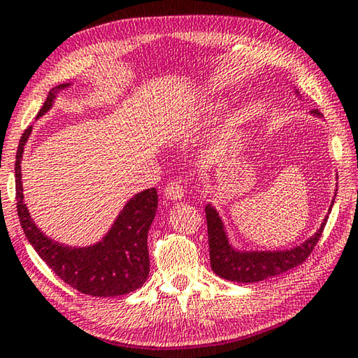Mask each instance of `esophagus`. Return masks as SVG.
I'll list each match as a JSON object with an SVG mask.
<instances>
[{
  "label": "esophagus",
  "mask_w": 358,
  "mask_h": 358,
  "mask_svg": "<svg viewBox=\"0 0 358 358\" xmlns=\"http://www.w3.org/2000/svg\"><path fill=\"white\" fill-rule=\"evenodd\" d=\"M164 196L167 197L170 201H181L185 196V188L183 183L180 180H172L169 181L166 189H164Z\"/></svg>",
  "instance_id": "1"
}]
</instances>
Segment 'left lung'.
Here are the masks:
<instances>
[{"label": "left lung", "mask_w": 358, "mask_h": 358, "mask_svg": "<svg viewBox=\"0 0 358 358\" xmlns=\"http://www.w3.org/2000/svg\"><path fill=\"white\" fill-rule=\"evenodd\" d=\"M298 94V90H296ZM314 116H320V113L314 110L310 113ZM338 191V189H336ZM334 203L331 201L330 210ZM206 218H207V231H208V248H210V266L215 274L223 277L231 282L252 283L261 282L268 277L279 275L296 268L308 259L309 255L314 250L315 243L319 242L322 231L325 228L328 215L322 221L320 228L312 237L301 245L292 248V250L280 252H239L229 243L226 229L221 221L220 215L212 203L206 206Z\"/></svg>", "instance_id": "8db88e82"}]
</instances>
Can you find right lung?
<instances>
[{"label":"right lung","instance_id":"add662e5","mask_svg":"<svg viewBox=\"0 0 358 358\" xmlns=\"http://www.w3.org/2000/svg\"><path fill=\"white\" fill-rule=\"evenodd\" d=\"M70 84L50 89L38 117L48 113L59 90ZM31 127L19 141L15 155V201L22 229L41 259L68 285L90 296H121L137 290L148 279V231L157 210L156 188L145 189L130 199L117 215L111 229L100 242L89 247H68L44 236L33 223L24 202L22 188V155Z\"/></svg>","mask_w":358,"mask_h":358}]
</instances>
